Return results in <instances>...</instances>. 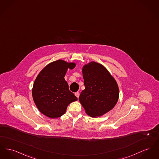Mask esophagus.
I'll return each instance as SVG.
<instances>
[{
	"mask_svg": "<svg viewBox=\"0 0 159 159\" xmlns=\"http://www.w3.org/2000/svg\"><path fill=\"white\" fill-rule=\"evenodd\" d=\"M75 95L77 97V98H79V95H80V93H79V92H76V93H75Z\"/></svg>",
	"mask_w": 159,
	"mask_h": 159,
	"instance_id": "1",
	"label": "esophagus"
}]
</instances>
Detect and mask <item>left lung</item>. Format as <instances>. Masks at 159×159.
<instances>
[{
	"label": "left lung",
	"instance_id": "obj_1",
	"mask_svg": "<svg viewBox=\"0 0 159 159\" xmlns=\"http://www.w3.org/2000/svg\"><path fill=\"white\" fill-rule=\"evenodd\" d=\"M82 73L85 89L79 102L86 114L96 118L112 110L119 98V88L108 70L92 61L83 66Z\"/></svg>",
	"mask_w": 159,
	"mask_h": 159
}]
</instances>
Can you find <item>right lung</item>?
Segmentation results:
<instances>
[{"mask_svg":"<svg viewBox=\"0 0 159 159\" xmlns=\"http://www.w3.org/2000/svg\"><path fill=\"white\" fill-rule=\"evenodd\" d=\"M75 66L74 62L59 59L48 64L38 75L32 88V97L38 110L47 117L61 116L70 103L77 100L64 79L68 69Z\"/></svg>","mask_w":159,"mask_h":159,"instance_id":"obj_1","label":"right lung"}]
</instances>
